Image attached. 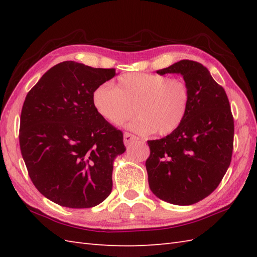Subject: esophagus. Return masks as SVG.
<instances>
[{
    "label": "esophagus",
    "mask_w": 257,
    "mask_h": 257,
    "mask_svg": "<svg viewBox=\"0 0 257 257\" xmlns=\"http://www.w3.org/2000/svg\"><path fill=\"white\" fill-rule=\"evenodd\" d=\"M135 140H138V138L136 137L135 135L130 134V133H124V135H123V141H124V145H125V146L130 145V144H132L133 141H135Z\"/></svg>",
    "instance_id": "obj_1"
}]
</instances>
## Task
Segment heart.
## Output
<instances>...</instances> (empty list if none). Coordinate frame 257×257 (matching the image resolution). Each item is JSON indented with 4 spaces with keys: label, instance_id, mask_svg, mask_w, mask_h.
Returning a JSON list of instances; mask_svg holds the SVG:
<instances>
[{
    "label": "heart",
    "instance_id": "1",
    "mask_svg": "<svg viewBox=\"0 0 257 257\" xmlns=\"http://www.w3.org/2000/svg\"><path fill=\"white\" fill-rule=\"evenodd\" d=\"M190 88L183 79L167 75L128 73L112 87L97 86L91 92L96 112L110 124H121L132 117L129 128L139 135H170L181 125L190 107Z\"/></svg>",
    "mask_w": 257,
    "mask_h": 257
}]
</instances>
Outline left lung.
<instances>
[{
    "instance_id": "obj_1",
    "label": "left lung",
    "mask_w": 257,
    "mask_h": 257,
    "mask_svg": "<svg viewBox=\"0 0 257 257\" xmlns=\"http://www.w3.org/2000/svg\"><path fill=\"white\" fill-rule=\"evenodd\" d=\"M157 73L181 74L191 97L187 117L176 132L148 141L149 187L169 203L191 205L210 195L230 167L234 139L230 101L198 62L182 59Z\"/></svg>"
}]
</instances>
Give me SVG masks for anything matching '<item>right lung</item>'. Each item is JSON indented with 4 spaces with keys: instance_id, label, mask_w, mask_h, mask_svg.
Instances as JSON below:
<instances>
[{
    "instance_id": "add662e5",
    "label": "right lung",
    "mask_w": 257,
    "mask_h": 257,
    "mask_svg": "<svg viewBox=\"0 0 257 257\" xmlns=\"http://www.w3.org/2000/svg\"><path fill=\"white\" fill-rule=\"evenodd\" d=\"M114 68L59 63L27 92L20 148L33 184L54 203L96 206L112 189L113 161L125 151L121 130L96 112L91 92Z\"/></svg>"
}]
</instances>
